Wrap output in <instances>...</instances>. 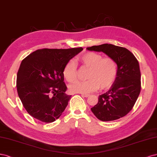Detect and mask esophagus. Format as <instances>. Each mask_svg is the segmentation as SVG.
Instances as JSON below:
<instances>
[{
	"instance_id": "1",
	"label": "esophagus",
	"mask_w": 157,
	"mask_h": 157,
	"mask_svg": "<svg viewBox=\"0 0 157 157\" xmlns=\"http://www.w3.org/2000/svg\"><path fill=\"white\" fill-rule=\"evenodd\" d=\"M89 96V94H82V97H88Z\"/></svg>"
}]
</instances>
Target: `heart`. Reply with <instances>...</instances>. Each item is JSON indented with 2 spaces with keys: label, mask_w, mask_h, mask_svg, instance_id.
Masks as SVG:
<instances>
[{
  "label": "heart",
  "mask_w": 157,
  "mask_h": 157,
  "mask_svg": "<svg viewBox=\"0 0 157 157\" xmlns=\"http://www.w3.org/2000/svg\"><path fill=\"white\" fill-rule=\"evenodd\" d=\"M85 67L89 68L86 81H77L70 85L72 93L88 94L98 88L105 89L113 84L117 72L116 62L111 57L103 58L101 55L87 52L78 58ZM63 75L68 82H72L77 77V64L70 60L65 65Z\"/></svg>",
  "instance_id": "1"
}]
</instances>
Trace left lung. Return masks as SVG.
Instances as JSON below:
<instances>
[{
    "label": "left lung",
    "instance_id": "left-lung-1",
    "mask_svg": "<svg viewBox=\"0 0 157 157\" xmlns=\"http://www.w3.org/2000/svg\"><path fill=\"white\" fill-rule=\"evenodd\" d=\"M89 51L103 52L114 59L117 77L108 91L101 94L91 108L99 120L110 121L128 114L137 100L141 90V74L138 60L129 50L113 44H104L87 48Z\"/></svg>",
    "mask_w": 157,
    "mask_h": 157
}]
</instances>
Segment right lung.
<instances>
[{
    "label": "right lung",
    "mask_w": 157,
    "mask_h": 157,
    "mask_svg": "<svg viewBox=\"0 0 157 157\" xmlns=\"http://www.w3.org/2000/svg\"><path fill=\"white\" fill-rule=\"evenodd\" d=\"M83 50L38 49L25 57L17 74L18 96L27 112L44 123H52L62 115L71 98L65 93V65Z\"/></svg>",
    "instance_id": "1"
}]
</instances>
